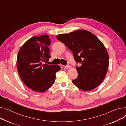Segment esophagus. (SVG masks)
Listing matches in <instances>:
<instances>
[{"instance_id": "34e87169", "label": "esophagus", "mask_w": 126, "mask_h": 126, "mask_svg": "<svg viewBox=\"0 0 126 126\" xmlns=\"http://www.w3.org/2000/svg\"><path fill=\"white\" fill-rule=\"evenodd\" d=\"M63 66H64V68H66V69H69V68H70V67H71L70 65H69V64L66 65H64Z\"/></svg>"}]
</instances>
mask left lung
<instances>
[{
	"label": "left lung",
	"instance_id": "1",
	"mask_svg": "<svg viewBox=\"0 0 126 126\" xmlns=\"http://www.w3.org/2000/svg\"><path fill=\"white\" fill-rule=\"evenodd\" d=\"M56 38L71 50L77 63L78 77L72 83L84 91L97 87L105 77L109 66V55L101 41L92 32L78 30L61 34Z\"/></svg>",
	"mask_w": 126,
	"mask_h": 126
}]
</instances>
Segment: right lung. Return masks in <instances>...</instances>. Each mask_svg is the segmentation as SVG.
<instances>
[{
	"mask_svg": "<svg viewBox=\"0 0 126 126\" xmlns=\"http://www.w3.org/2000/svg\"><path fill=\"white\" fill-rule=\"evenodd\" d=\"M51 44L49 35L33 36L19 50L17 66L19 75L24 83L36 92L43 93L51 86L55 80V74L61 70L57 64L49 65L51 57Z\"/></svg>",
	"mask_w": 126,
	"mask_h": 126,
	"instance_id": "add662e5",
	"label": "right lung"
}]
</instances>
